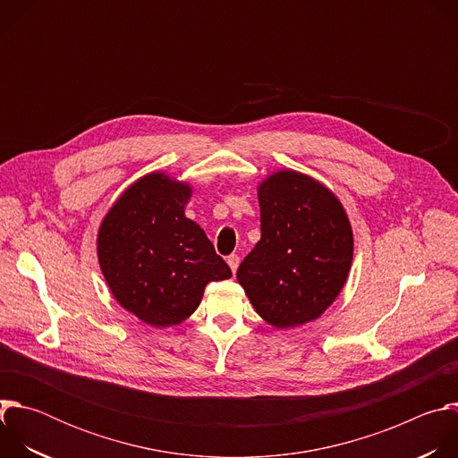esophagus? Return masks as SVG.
Returning <instances> with one entry per match:
<instances>
[{
	"instance_id": "34e87169",
	"label": "esophagus",
	"mask_w": 458,
	"mask_h": 458,
	"mask_svg": "<svg viewBox=\"0 0 458 458\" xmlns=\"http://www.w3.org/2000/svg\"><path fill=\"white\" fill-rule=\"evenodd\" d=\"M226 260H228V265H230V268H232V272L235 274L237 268H239V263H241V257L233 253V255H230Z\"/></svg>"
}]
</instances>
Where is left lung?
<instances>
[{"label": "left lung", "mask_w": 458, "mask_h": 458, "mask_svg": "<svg viewBox=\"0 0 458 458\" xmlns=\"http://www.w3.org/2000/svg\"><path fill=\"white\" fill-rule=\"evenodd\" d=\"M260 241L237 281L255 311L276 328L315 320L341 293L353 259V233L335 195L293 170L259 186Z\"/></svg>", "instance_id": "obj_1"}]
</instances>
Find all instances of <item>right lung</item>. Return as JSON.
Here are the masks:
<instances>
[{
	"label": "right lung",
	"instance_id": "right-lung-1",
	"mask_svg": "<svg viewBox=\"0 0 458 458\" xmlns=\"http://www.w3.org/2000/svg\"><path fill=\"white\" fill-rule=\"evenodd\" d=\"M191 188L165 174L130 186L105 216L99 267L117 302L150 326H174L198 310L210 281L232 277L205 230L184 217Z\"/></svg>",
	"mask_w": 458,
	"mask_h": 458
}]
</instances>
